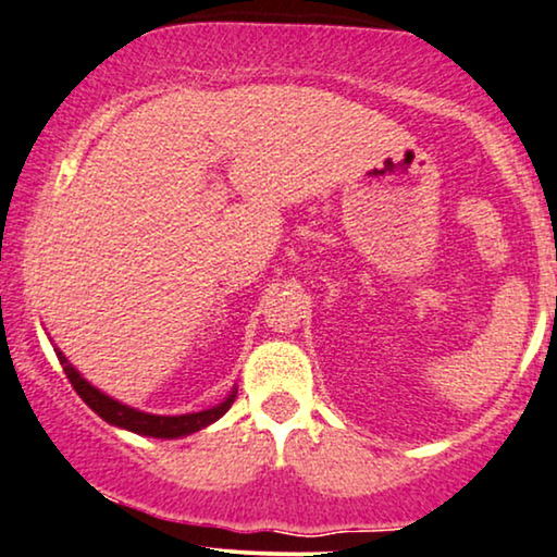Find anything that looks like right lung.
<instances>
[{
  "mask_svg": "<svg viewBox=\"0 0 557 557\" xmlns=\"http://www.w3.org/2000/svg\"><path fill=\"white\" fill-rule=\"evenodd\" d=\"M55 356L61 360L63 371H66L71 386L76 388V394L89 404V407L102 417L104 422L114 424V428L135 432V435H146V437H161V440H176V437H186L191 432H199L209 428V424L220 420L225 411L233 407L235 396H237V386L230 392L225 399H222L216 407L201 409V411H191V414H150V411H140L135 407H127L112 396H107L104 392H99L97 386H91L89 381L84 379L82 373L71 366V360L63 356L61 350L55 348Z\"/></svg>",
  "mask_w": 557,
  "mask_h": 557,
  "instance_id": "obj_1",
  "label": "right lung"
}]
</instances>
